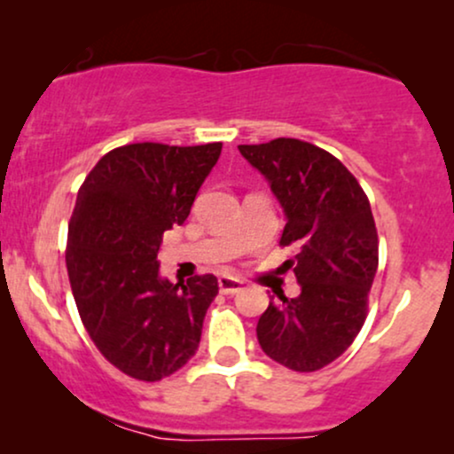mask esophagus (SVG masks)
<instances>
[{
    "label": "esophagus",
    "instance_id": "obj_1",
    "mask_svg": "<svg viewBox=\"0 0 454 454\" xmlns=\"http://www.w3.org/2000/svg\"><path fill=\"white\" fill-rule=\"evenodd\" d=\"M217 284H220L222 294H234L239 290H243V281L239 278H232V275H220Z\"/></svg>",
    "mask_w": 454,
    "mask_h": 454
}]
</instances>
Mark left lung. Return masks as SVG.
Segmentation results:
<instances>
[{
	"mask_svg": "<svg viewBox=\"0 0 454 454\" xmlns=\"http://www.w3.org/2000/svg\"><path fill=\"white\" fill-rule=\"evenodd\" d=\"M284 209L281 245L294 247L301 294L270 301L256 335L293 372H316L352 346L378 270V232L363 187L335 155L296 138L239 145Z\"/></svg>",
	"mask_w": 454,
	"mask_h": 454,
	"instance_id": "obj_1",
	"label": "left lung"
}]
</instances>
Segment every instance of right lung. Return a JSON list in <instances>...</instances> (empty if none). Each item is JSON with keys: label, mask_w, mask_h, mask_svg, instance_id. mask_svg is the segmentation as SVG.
Listing matches in <instances>:
<instances>
[{"label": "right lung", "mask_w": 454, "mask_h": 454, "mask_svg": "<svg viewBox=\"0 0 454 454\" xmlns=\"http://www.w3.org/2000/svg\"><path fill=\"white\" fill-rule=\"evenodd\" d=\"M222 143H134L108 151L76 196L66 264L82 325L106 361L158 382L194 356L215 275L170 284L160 273L164 231L184 223Z\"/></svg>", "instance_id": "add662e5"}]
</instances>
